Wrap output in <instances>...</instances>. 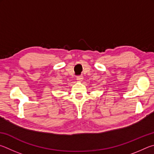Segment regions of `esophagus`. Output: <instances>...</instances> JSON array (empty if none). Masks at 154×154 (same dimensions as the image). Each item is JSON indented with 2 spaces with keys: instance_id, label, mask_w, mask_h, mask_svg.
I'll list each match as a JSON object with an SVG mask.
<instances>
[{
  "instance_id": "34e87169",
  "label": "esophagus",
  "mask_w": 154,
  "mask_h": 154,
  "mask_svg": "<svg viewBox=\"0 0 154 154\" xmlns=\"http://www.w3.org/2000/svg\"><path fill=\"white\" fill-rule=\"evenodd\" d=\"M82 79H83L82 75H79V76H77V78H76V80H78V81H79V82L82 81Z\"/></svg>"
}]
</instances>
